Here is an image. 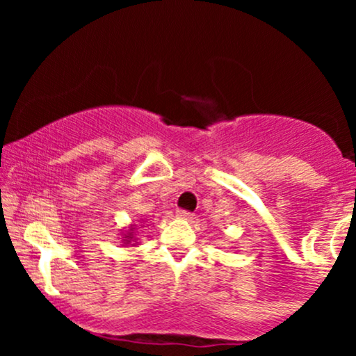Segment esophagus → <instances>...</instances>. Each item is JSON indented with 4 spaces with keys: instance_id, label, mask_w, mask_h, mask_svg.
Returning a JSON list of instances; mask_svg holds the SVG:
<instances>
[{
    "instance_id": "esophagus-1",
    "label": "esophagus",
    "mask_w": 356,
    "mask_h": 356,
    "mask_svg": "<svg viewBox=\"0 0 356 356\" xmlns=\"http://www.w3.org/2000/svg\"><path fill=\"white\" fill-rule=\"evenodd\" d=\"M192 212H187V211H177V218L181 219H192Z\"/></svg>"
}]
</instances>
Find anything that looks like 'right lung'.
<instances>
[{
	"instance_id": "obj_1",
	"label": "right lung",
	"mask_w": 356,
	"mask_h": 356,
	"mask_svg": "<svg viewBox=\"0 0 356 356\" xmlns=\"http://www.w3.org/2000/svg\"><path fill=\"white\" fill-rule=\"evenodd\" d=\"M136 232H137V226H136V224H132V226H130L129 229H127V231L124 232V234H122V236H124V239H122V243H124V244H130V243H132V246H136V244H137Z\"/></svg>"
}]
</instances>
